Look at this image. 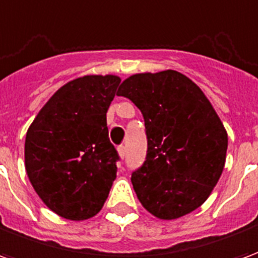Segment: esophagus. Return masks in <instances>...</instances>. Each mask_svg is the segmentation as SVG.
<instances>
[{
  "instance_id": "esophagus-1",
  "label": "esophagus",
  "mask_w": 258,
  "mask_h": 258,
  "mask_svg": "<svg viewBox=\"0 0 258 258\" xmlns=\"http://www.w3.org/2000/svg\"><path fill=\"white\" fill-rule=\"evenodd\" d=\"M117 152H118V155H120V157L125 156V146H124V145L118 146Z\"/></svg>"
}]
</instances>
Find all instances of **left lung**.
<instances>
[{
	"label": "left lung",
	"mask_w": 258,
	"mask_h": 258,
	"mask_svg": "<svg viewBox=\"0 0 258 258\" xmlns=\"http://www.w3.org/2000/svg\"><path fill=\"white\" fill-rule=\"evenodd\" d=\"M117 95L128 98L145 121V162L131 175L142 206L162 220L196 210L221 177L228 148L209 99L175 70L134 74Z\"/></svg>",
	"instance_id": "obj_1"
}]
</instances>
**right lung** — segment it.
Here are the masks:
<instances>
[{
	"label": "right lung",
	"instance_id": "add662e5",
	"mask_svg": "<svg viewBox=\"0 0 258 258\" xmlns=\"http://www.w3.org/2000/svg\"><path fill=\"white\" fill-rule=\"evenodd\" d=\"M117 76H84L59 88L27 130L26 171L45 205L69 220L101 210L120 160L109 140L106 112Z\"/></svg>",
	"mask_w": 258,
	"mask_h": 258
}]
</instances>
